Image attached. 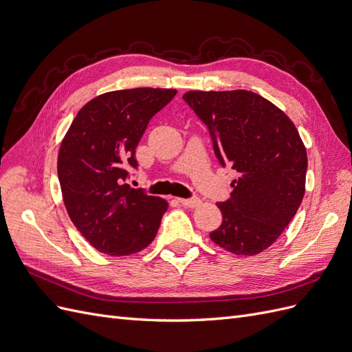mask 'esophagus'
I'll use <instances>...</instances> for the list:
<instances>
[{"instance_id": "34e87169", "label": "esophagus", "mask_w": 352, "mask_h": 352, "mask_svg": "<svg viewBox=\"0 0 352 352\" xmlns=\"http://www.w3.org/2000/svg\"><path fill=\"white\" fill-rule=\"evenodd\" d=\"M179 202L185 207L189 208H197L201 206V199L199 198H179Z\"/></svg>"}]
</instances>
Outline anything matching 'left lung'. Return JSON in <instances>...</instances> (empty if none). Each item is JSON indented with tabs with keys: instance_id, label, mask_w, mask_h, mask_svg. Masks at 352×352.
<instances>
[{
	"instance_id": "obj_1",
	"label": "left lung",
	"mask_w": 352,
	"mask_h": 352,
	"mask_svg": "<svg viewBox=\"0 0 352 352\" xmlns=\"http://www.w3.org/2000/svg\"><path fill=\"white\" fill-rule=\"evenodd\" d=\"M184 100L208 127L214 154L238 177L219 202L211 241L236 255L267 250L289 225L305 192L307 151L280 109L251 91H189Z\"/></svg>"
}]
</instances>
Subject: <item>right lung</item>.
<instances>
[{
    "mask_svg": "<svg viewBox=\"0 0 352 352\" xmlns=\"http://www.w3.org/2000/svg\"><path fill=\"white\" fill-rule=\"evenodd\" d=\"M176 89L135 88L102 94L79 110L61 142L57 173L63 201L95 250L113 257L153 242L167 201L126 184L148 123Z\"/></svg>",
    "mask_w": 352,
    "mask_h": 352,
    "instance_id": "add662e5",
    "label": "right lung"
}]
</instances>
